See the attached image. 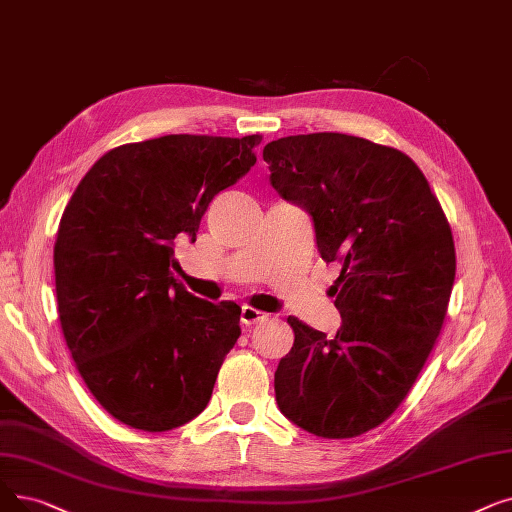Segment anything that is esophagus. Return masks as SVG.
Returning <instances> with one entry per match:
<instances>
[{
    "label": "esophagus",
    "instance_id": "esophagus-1",
    "mask_svg": "<svg viewBox=\"0 0 512 512\" xmlns=\"http://www.w3.org/2000/svg\"><path fill=\"white\" fill-rule=\"evenodd\" d=\"M265 318H268V314H263V311H259V309H255V307H249V305H244L242 311H240V322H242L244 326L257 324V322H261V320H265Z\"/></svg>",
    "mask_w": 512,
    "mask_h": 512
}]
</instances>
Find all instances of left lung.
Instances as JSON below:
<instances>
[{
    "label": "left lung",
    "instance_id": "obj_1",
    "mask_svg": "<svg viewBox=\"0 0 512 512\" xmlns=\"http://www.w3.org/2000/svg\"><path fill=\"white\" fill-rule=\"evenodd\" d=\"M263 161L274 190L311 215L320 257L341 263L330 286L337 335L288 318L295 343L274 374L278 408L318 437L362 435L404 402L437 341L456 276L450 224L395 148L320 131L270 142Z\"/></svg>",
    "mask_w": 512,
    "mask_h": 512
}]
</instances>
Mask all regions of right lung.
I'll use <instances>...</instances> for the list:
<instances>
[{"label": "right lung", "mask_w": 512, "mask_h": 512, "mask_svg": "<svg viewBox=\"0 0 512 512\" xmlns=\"http://www.w3.org/2000/svg\"><path fill=\"white\" fill-rule=\"evenodd\" d=\"M259 136H163L106 152L66 205L54 244L58 318L79 374L123 425L161 433L201 414L240 307L190 295L175 244L257 163Z\"/></svg>", "instance_id": "obj_1"}]
</instances>
